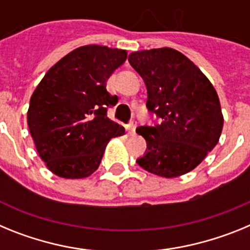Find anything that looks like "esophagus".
<instances>
[{
	"label": "esophagus",
	"mask_w": 250,
	"mask_h": 250,
	"mask_svg": "<svg viewBox=\"0 0 250 250\" xmlns=\"http://www.w3.org/2000/svg\"><path fill=\"white\" fill-rule=\"evenodd\" d=\"M136 126H138V124H136V121H131V123H130L129 125H127V130H129L130 135H134V134H135Z\"/></svg>",
	"instance_id": "1"
}]
</instances>
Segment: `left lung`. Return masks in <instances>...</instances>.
Wrapping results in <instances>:
<instances>
[{"instance_id":"left-lung-1","label":"left lung","mask_w":250,"mask_h":250,"mask_svg":"<svg viewBox=\"0 0 250 250\" xmlns=\"http://www.w3.org/2000/svg\"><path fill=\"white\" fill-rule=\"evenodd\" d=\"M129 62L146 85L147 110L161 119L158 125L136 129L146 140V151L136 163L163 178L189 173L222 134L224 119L214 86L174 48L136 51Z\"/></svg>"}]
</instances>
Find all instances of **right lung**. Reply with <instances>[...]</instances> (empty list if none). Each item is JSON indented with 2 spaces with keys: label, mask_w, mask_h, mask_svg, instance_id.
Wrapping results in <instances>:
<instances>
[{
  "label": "right lung",
  "mask_w": 250,
  "mask_h": 250,
  "mask_svg": "<svg viewBox=\"0 0 250 250\" xmlns=\"http://www.w3.org/2000/svg\"><path fill=\"white\" fill-rule=\"evenodd\" d=\"M125 50L81 46L46 72L30 100L27 124L40 158L60 178L81 179L98 169L111 138L125 129L107 118L118 103L106 81Z\"/></svg>",
  "instance_id": "1"
}]
</instances>
